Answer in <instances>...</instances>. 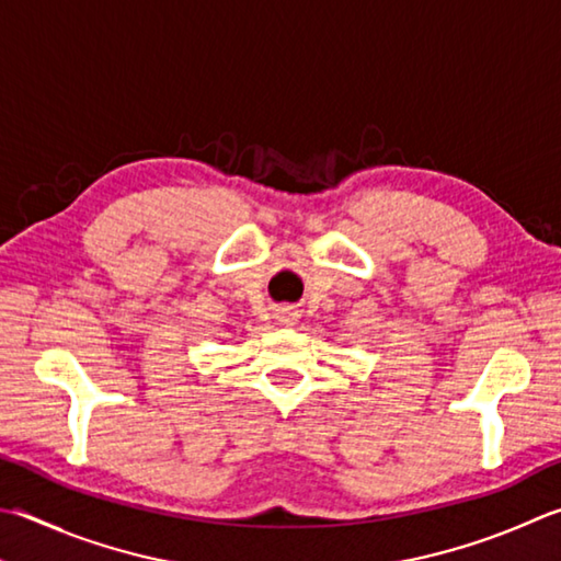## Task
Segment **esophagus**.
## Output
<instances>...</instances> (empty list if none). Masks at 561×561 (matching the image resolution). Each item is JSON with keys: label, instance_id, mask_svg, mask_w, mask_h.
<instances>
[{"label": "esophagus", "instance_id": "1", "mask_svg": "<svg viewBox=\"0 0 561 561\" xmlns=\"http://www.w3.org/2000/svg\"><path fill=\"white\" fill-rule=\"evenodd\" d=\"M274 319H277L282 325H294V323H297V319H299V313H297V309H294V307H282L277 311V316H274Z\"/></svg>", "mask_w": 561, "mask_h": 561}]
</instances>
